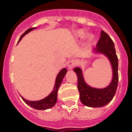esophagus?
Here are the masks:
<instances>
[{
  "mask_svg": "<svg viewBox=\"0 0 132 132\" xmlns=\"http://www.w3.org/2000/svg\"><path fill=\"white\" fill-rule=\"evenodd\" d=\"M77 64V62L75 60H70L68 61V67L70 69H72L75 67V66H76Z\"/></svg>",
  "mask_w": 132,
  "mask_h": 132,
  "instance_id": "34e87169",
  "label": "esophagus"
}]
</instances>
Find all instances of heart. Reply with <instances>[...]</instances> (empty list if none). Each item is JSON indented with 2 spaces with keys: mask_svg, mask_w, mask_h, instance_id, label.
I'll list each match as a JSON object with an SVG mask.
<instances>
[{
  "mask_svg": "<svg viewBox=\"0 0 132 132\" xmlns=\"http://www.w3.org/2000/svg\"><path fill=\"white\" fill-rule=\"evenodd\" d=\"M85 33L84 31H80L78 32V36H81V37H82V36H84Z\"/></svg>",
  "mask_w": 132,
  "mask_h": 132,
  "instance_id": "1",
  "label": "heart"
}]
</instances>
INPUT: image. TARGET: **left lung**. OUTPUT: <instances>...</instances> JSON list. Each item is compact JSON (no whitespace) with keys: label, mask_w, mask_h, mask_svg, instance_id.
<instances>
[{"label":"left lung","mask_w":132,"mask_h":132,"mask_svg":"<svg viewBox=\"0 0 132 132\" xmlns=\"http://www.w3.org/2000/svg\"><path fill=\"white\" fill-rule=\"evenodd\" d=\"M96 46L95 51L105 55L109 58L112 66V81L108 86L103 89L91 88L85 82L81 68L78 67L74 68V71L77 75V88L79 92L81 101L85 105L92 108L103 107L110 102L116 93L119 81V63L114 44L108 34L103 30L101 32V37Z\"/></svg>","instance_id":"obj_1"}]
</instances>
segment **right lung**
<instances>
[{
    "mask_svg": "<svg viewBox=\"0 0 132 132\" xmlns=\"http://www.w3.org/2000/svg\"><path fill=\"white\" fill-rule=\"evenodd\" d=\"M36 28H30L29 29H27L22 35L21 36L20 38L19 39V41L21 40L22 38H23V36H24L27 34H28L29 32L32 31ZM67 72V70L66 68H63L59 73H58L57 78H56L55 84V87H54L53 90L52 91L51 94L47 96L46 98H43L42 100L36 101H31L26 100L25 98H24L22 96H21L22 100L29 105V106L32 107L33 108L37 109V110H46V109H49L52 107H53L55 105L56 102H57V91L59 89L61 83H62L63 79H64L65 75Z\"/></svg>",
    "mask_w": 132,
    "mask_h": 132,
    "instance_id": "obj_1",
    "label": "right lung"
}]
</instances>
